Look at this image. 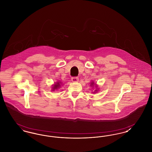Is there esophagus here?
Wrapping results in <instances>:
<instances>
[{"label":"esophagus","instance_id":"1","mask_svg":"<svg viewBox=\"0 0 152 152\" xmlns=\"http://www.w3.org/2000/svg\"><path fill=\"white\" fill-rule=\"evenodd\" d=\"M71 80L73 83H76L79 81V78L77 77H72Z\"/></svg>","mask_w":152,"mask_h":152}]
</instances>
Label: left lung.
I'll use <instances>...</instances> for the list:
<instances>
[{
	"label": "left lung",
	"mask_w": 152,
	"mask_h": 152,
	"mask_svg": "<svg viewBox=\"0 0 152 152\" xmlns=\"http://www.w3.org/2000/svg\"><path fill=\"white\" fill-rule=\"evenodd\" d=\"M95 87L97 88V85H96V84H95L94 82V81H92V82L91 83V85H90V86H92V87H93V86H95ZM96 89H97V88H96ZM98 91V89H95V91H94L93 93H96Z\"/></svg>",
	"instance_id": "1"
}]
</instances>
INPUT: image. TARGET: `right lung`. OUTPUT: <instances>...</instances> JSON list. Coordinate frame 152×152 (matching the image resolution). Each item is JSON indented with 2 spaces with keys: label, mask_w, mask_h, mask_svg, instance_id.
Here are the masks:
<instances>
[{
  "label": "right lung",
  "mask_w": 152,
  "mask_h": 152,
  "mask_svg": "<svg viewBox=\"0 0 152 152\" xmlns=\"http://www.w3.org/2000/svg\"><path fill=\"white\" fill-rule=\"evenodd\" d=\"M61 84H62V83L60 81H57L56 84H54L52 87V91H55V89H58V88H60Z\"/></svg>",
  "instance_id": "add662e5"
}]
</instances>
